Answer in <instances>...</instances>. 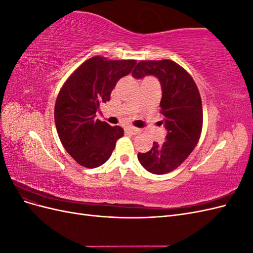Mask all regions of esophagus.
<instances>
[{
  "label": "esophagus",
  "instance_id": "34e87169",
  "mask_svg": "<svg viewBox=\"0 0 253 253\" xmlns=\"http://www.w3.org/2000/svg\"><path fill=\"white\" fill-rule=\"evenodd\" d=\"M126 129H127V131H128L129 133H132V134H134V135H137V134H139V133H140V129H139V128H137V127L128 126Z\"/></svg>",
  "mask_w": 253,
  "mask_h": 253
}]
</instances>
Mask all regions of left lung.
<instances>
[{"label": "left lung", "instance_id": "left-lung-1", "mask_svg": "<svg viewBox=\"0 0 253 253\" xmlns=\"http://www.w3.org/2000/svg\"><path fill=\"white\" fill-rule=\"evenodd\" d=\"M132 76L142 79L155 76L162 85L160 108L167 129L166 141L153 142L147 153H138V160L153 174H166L180 166L194 150L203 127V105L192 77L171 60L140 61Z\"/></svg>", "mask_w": 253, "mask_h": 253}]
</instances>
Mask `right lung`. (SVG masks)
I'll list each match as a JSON object with an SVG mask.
<instances>
[{
    "label": "right lung",
    "instance_id": "obj_1",
    "mask_svg": "<svg viewBox=\"0 0 253 253\" xmlns=\"http://www.w3.org/2000/svg\"><path fill=\"white\" fill-rule=\"evenodd\" d=\"M135 60L93 57L82 63L61 88L55 105V124L64 149L89 169L108 160L124 128L96 119L102 102L110 101L116 83L132 72Z\"/></svg>",
    "mask_w": 253,
    "mask_h": 253
}]
</instances>
